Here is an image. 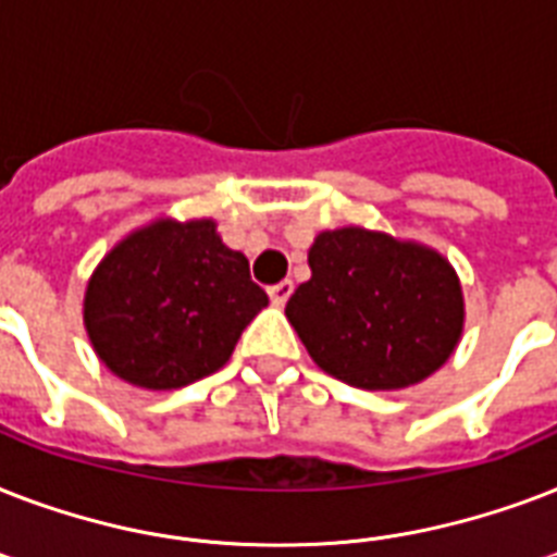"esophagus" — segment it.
Segmentation results:
<instances>
[{
	"instance_id": "34e87169",
	"label": "esophagus",
	"mask_w": 557,
	"mask_h": 557,
	"mask_svg": "<svg viewBox=\"0 0 557 557\" xmlns=\"http://www.w3.org/2000/svg\"><path fill=\"white\" fill-rule=\"evenodd\" d=\"M292 292H295V283H292V280H280V283H274V286L269 288L271 304L283 306L288 300V297H292Z\"/></svg>"
}]
</instances>
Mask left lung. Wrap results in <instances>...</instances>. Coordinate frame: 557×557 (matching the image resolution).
I'll return each mask as SVG.
<instances>
[{"label": "left lung", "instance_id": "obj_1", "mask_svg": "<svg viewBox=\"0 0 557 557\" xmlns=\"http://www.w3.org/2000/svg\"><path fill=\"white\" fill-rule=\"evenodd\" d=\"M312 277L286 318L323 372L361 389H401L457 349L466 304L450 262L419 243L338 227L314 236Z\"/></svg>", "mask_w": 557, "mask_h": 557}]
</instances>
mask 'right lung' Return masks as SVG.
<instances>
[{"label": "right lung", "instance_id": "obj_1", "mask_svg": "<svg viewBox=\"0 0 557 557\" xmlns=\"http://www.w3.org/2000/svg\"><path fill=\"white\" fill-rule=\"evenodd\" d=\"M269 295L213 219H156L100 260L83 297L98 358L144 389L199 381L234 352Z\"/></svg>", "mask_w": 557, "mask_h": 557}]
</instances>
